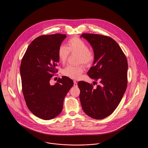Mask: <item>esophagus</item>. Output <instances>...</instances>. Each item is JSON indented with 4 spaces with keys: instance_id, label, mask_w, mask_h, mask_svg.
<instances>
[{
    "instance_id": "obj_1",
    "label": "esophagus",
    "mask_w": 148,
    "mask_h": 148,
    "mask_svg": "<svg viewBox=\"0 0 148 148\" xmlns=\"http://www.w3.org/2000/svg\"><path fill=\"white\" fill-rule=\"evenodd\" d=\"M77 82L75 80H74V86L77 87Z\"/></svg>"
}]
</instances>
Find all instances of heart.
<instances>
[{"instance_id":"1","label":"heart","mask_w":148,"mask_h":148,"mask_svg":"<svg viewBox=\"0 0 148 148\" xmlns=\"http://www.w3.org/2000/svg\"><path fill=\"white\" fill-rule=\"evenodd\" d=\"M69 53L78 54V63H83L86 66L91 65L95 59L94 53L89 50L88 45L82 39L77 37H73L67 42L66 47L61 45L58 51V58L60 62L65 63L69 56ZM84 71L82 65L73 66L68 65L63 70L64 75L74 79H78L82 77Z\"/></svg>"}]
</instances>
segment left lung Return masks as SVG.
<instances>
[{
	"instance_id": "left-lung-1",
	"label": "left lung",
	"mask_w": 148,
	"mask_h": 148,
	"mask_svg": "<svg viewBox=\"0 0 148 148\" xmlns=\"http://www.w3.org/2000/svg\"><path fill=\"white\" fill-rule=\"evenodd\" d=\"M80 37L90 43L95 56L87 74L100 84L94 88L88 83L79 82V98L86 115L102 119L113 113L127 89V58L118 44L109 36L84 33Z\"/></svg>"
}]
</instances>
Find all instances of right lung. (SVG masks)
I'll use <instances>...</instances> for the list:
<instances>
[{"label":"right lung","mask_w":148,"mask_h":148,"mask_svg":"<svg viewBox=\"0 0 148 148\" xmlns=\"http://www.w3.org/2000/svg\"><path fill=\"white\" fill-rule=\"evenodd\" d=\"M65 34L41 35L30 44L21 60L22 91L29 110L42 119L50 120L62 112L64 99L74 84L63 76L51 85L49 82L59 59L58 51Z\"/></svg>","instance_id":"add662e5"}]
</instances>
